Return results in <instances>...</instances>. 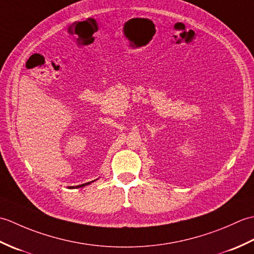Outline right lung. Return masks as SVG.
<instances>
[{"instance_id": "1", "label": "right lung", "mask_w": 254, "mask_h": 254, "mask_svg": "<svg viewBox=\"0 0 254 254\" xmlns=\"http://www.w3.org/2000/svg\"><path fill=\"white\" fill-rule=\"evenodd\" d=\"M87 185H89V182H88V183H85V185H80V186H77V187H75V188H80V187H85V186H87ZM72 188H74V187H72Z\"/></svg>"}]
</instances>
